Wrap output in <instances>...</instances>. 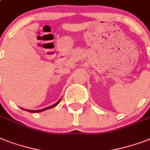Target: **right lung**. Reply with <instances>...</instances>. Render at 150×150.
Wrapping results in <instances>:
<instances>
[{
    "label": "right lung",
    "instance_id": "right-lung-1",
    "mask_svg": "<svg viewBox=\"0 0 150 150\" xmlns=\"http://www.w3.org/2000/svg\"><path fill=\"white\" fill-rule=\"evenodd\" d=\"M61 99H62V98H60V99H59V100H58V102H57V103H54V105H51V106H48V107H47V108H45V109H39V110H29V109H23V108H21V109H23V110L27 111V112H33V113H35V112H43V111L47 110V109H52V108H53V107L56 106V105H58V103H60Z\"/></svg>",
    "mask_w": 150,
    "mask_h": 150
}]
</instances>
